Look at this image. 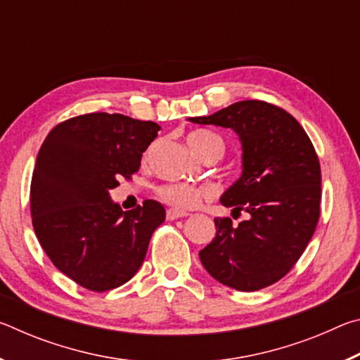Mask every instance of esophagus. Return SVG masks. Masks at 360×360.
Here are the masks:
<instances>
[{
  "instance_id": "obj_1",
  "label": "esophagus",
  "mask_w": 360,
  "mask_h": 360,
  "mask_svg": "<svg viewBox=\"0 0 360 360\" xmlns=\"http://www.w3.org/2000/svg\"><path fill=\"white\" fill-rule=\"evenodd\" d=\"M187 212H182L178 210H168L167 211V219L168 221H174V219H179V217H186Z\"/></svg>"
}]
</instances>
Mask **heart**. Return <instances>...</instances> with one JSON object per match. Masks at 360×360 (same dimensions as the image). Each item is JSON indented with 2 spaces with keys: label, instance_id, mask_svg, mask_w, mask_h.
<instances>
[{
  "label": "heart",
  "instance_id": "obj_1",
  "mask_svg": "<svg viewBox=\"0 0 360 360\" xmlns=\"http://www.w3.org/2000/svg\"><path fill=\"white\" fill-rule=\"evenodd\" d=\"M187 143L200 158H206L214 155L221 158L225 152L224 139L216 133L208 130H195L187 136ZM158 197L163 202L173 206L176 210L186 211L198 206L203 200L210 198L211 191L208 187H198L186 182H169L157 188Z\"/></svg>",
  "mask_w": 360,
  "mask_h": 360
}]
</instances>
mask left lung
<instances>
[{
  "mask_svg": "<svg viewBox=\"0 0 360 360\" xmlns=\"http://www.w3.org/2000/svg\"><path fill=\"white\" fill-rule=\"evenodd\" d=\"M193 124L231 129L243 172L221 197L246 221L216 217V236L200 260L219 283L241 292L275 284L297 264L321 212V165L311 139L289 112L259 100L233 103Z\"/></svg>",
  "mask_w": 360,
  "mask_h": 360,
  "instance_id": "left-lung-1",
  "label": "left lung"
}]
</instances>
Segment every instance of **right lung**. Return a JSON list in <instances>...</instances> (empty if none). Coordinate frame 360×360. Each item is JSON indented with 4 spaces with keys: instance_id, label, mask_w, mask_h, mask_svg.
Instances as JSON below:
<instances>
[{
    "instance_id": "add662e5",
    "label": "right lung",
    "mask_w": 360,
    "mask_h": 360,
    "mask_svg": "<svg viewBox=\"0 0 360 360\" xmlns=\"http://www.w3.org/2000/svg\"><path fill=\"white\" fill-rule=\"evenodd\" d=\"M160 125L92 112L53 127L42 143L30 188L33 227L49 259L82 288H119L143 265L165 208L144 200L122 211L109 197L130 179Z\"/></svg>"
}]
</instances>
